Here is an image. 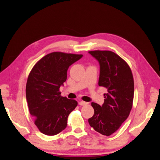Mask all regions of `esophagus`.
Returning a JSON list of instances; mask_svg holds the SVG:
<instances>
[{
  "mask_svg": "<svg viewBox=\"0 0 160 160\" xmlns=\"http://www.w3.org/2000/svg\"><path fill=\"white\" fill-rule=\"evenodd\" d=\"M79 104L80 105H88V102H85V101H80V102L79 103Z\"/></svg>",
  "mask_w": 160,
  "mask_h": 160,
  "instance_id": "34e87169",
  "label": "esophagus"
}]
</instances>
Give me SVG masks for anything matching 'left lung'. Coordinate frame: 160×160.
<instances>
[{
    "label": "left lung",
    "mask_w": 160,
    "mask_h": 160,
    "mask_svg": "<svg viewBox=\"0 0 160 160\" xmlns=\"http://www.w3.org/2000/svg\"><path fill=\"white\" fill-rule=\"evenodd\" d=\"M100 65L99 86L108 89L104 103H91L94 115L88 119L96 132L106 136L115 133L130 113L133 106L134 81L126 61L110 51H91Z\"/></svg>",
    "instance_id": "8db88e82"
}]
</instances>
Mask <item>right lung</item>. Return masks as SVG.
I'll return each instance as SVG.
<instances>
[{"mask_svg":"<svg viewBox=\"0 0 160 160\" xmlns=\"http://www.w3.org/2000/svg\"><path fill=\"white\" fill-rule=\"evenodd\" d=\"M83 55L52 52L38 61L26 85V98L34 123L43 134L55 135L64 130L67 118L77 106L75 99L61 95L60 86L67 79L71 65Z\"/></svg>","mask_w":160,"mask_h":160,"instance_id":"obj_1","label":"right lung"}]
</instances>
